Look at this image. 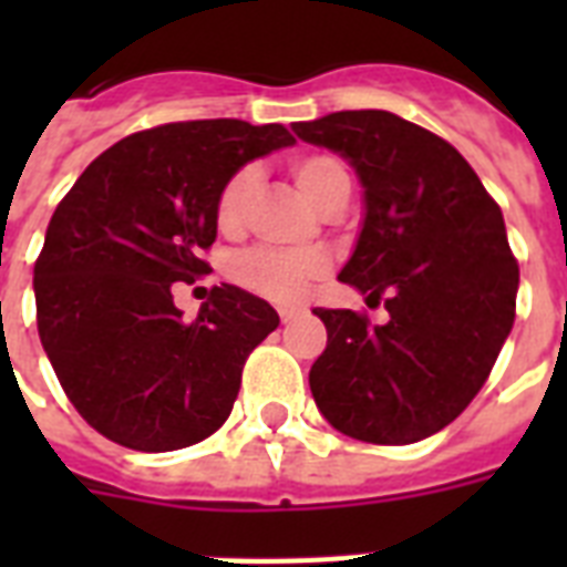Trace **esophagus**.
I'll return each mask as SVG.
<instances>
[{"label":"esophagus","instance_id":"1","mask_svg":"<svg viewBox=\"0 0 567 567\" xmlns=\"http://www.w3.org/2000/svg\"><path fill=\"white\" fill-rule=\"evenodd\" d=\"M302 315L300 306H282L279 309V318H282V323H291V320H297Z\"/></svg>","mask_w":567,"mask_h":567}]
</instances>
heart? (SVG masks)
I'll return each mask as SVG.
<instances>
[{
  "label": "heart",
  "mask_w": 567,
  "mask_h": 567,
  "mask_svg": "<svg viewBox=\"0 0 567 567\" xmlns=\"http://www.w3.org/2000/svg\"><path fill=\"white\" fill-rule=\"evenodd\" d=\"M291 176L327 214L341 212L353 194L350 171L336 155H297L291 162ZM258 182H261V173L252 164H244L223 182L217 190V203H214V220L220 231L235 235L244 229L249 205L258 194ZM327 267L329 258L320 249L252 247L231 261V276H235V282L258 297H267L274 302H291L300 297L311 279L327 274Z\"/></svg>",
  "instance_id": "1"
}]
</instances>
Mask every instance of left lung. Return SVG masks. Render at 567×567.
<instances>
[{
  "instance_id": "1",
  "label": "left lung",
  "mask_w": 567,
  "mask_h": 567,
  "mask_svg": "<svg viewBox=\"0 0 567 567\" xmlns=\"http://www.w3.org/2000/svg\"><path fill=\"white\" fill-rule=\"evenodd\" d=\"M293 132L353 162L368 212L338 279L388 309L382 327L315 309L327 327L315 403L368 444L430 439L480 394L515 323L518 258L501 205L456 146L391 111H336Z\"/></svg>"
}]
</instances>
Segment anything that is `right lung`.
<instances>
[{
    "label": "right lung",
    "mask_w": 567,
    "mask_h": 567,
    "mask_svg": "<svg viewBox=\"0 0 567 567\" xmlns=\"http://www.w3.org/2000/svg\"><path fill=\"white\" fill-rule=\"evenodd\" d=\"M293 144L279 123L185 120L109 146L49 220L34 261L40 344L93 430L141 453L190 447L229 417L249 353L279 315L214 285L194 320L173 291L212 267L217 190Z\"/></svg>",
    "instance_id": "add662e5"
}]
</instances>
